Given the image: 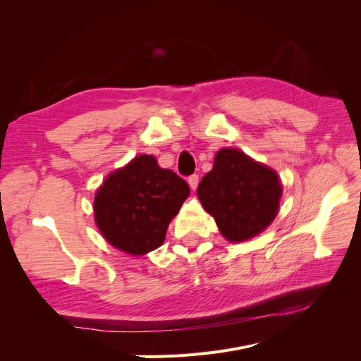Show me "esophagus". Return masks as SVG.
<instances>
[{
	"label": "esophagus",
	"mask_w": 361,
	"mask_h": 361,
	"mask_svg": "<svg viewBox=\"0 0 361 361\" xmlns=\"http://www.w3.org/2000/svg\"><path fill=\"white\" fill-rule=\"evenodd\" d=\"M188 183H190L191 190L197 188V185H199V174H191V176L188 178Z\"/></svg>",
	"instance_id": "1"
}]
</instances>
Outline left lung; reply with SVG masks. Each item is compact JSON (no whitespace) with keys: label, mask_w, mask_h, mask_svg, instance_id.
Wrapping results in <instances>:
<instances>
[{"label":"left lung","mask_w":361,"mask_h":361,"mask_svg":"<svg viewBox=\"0 0 361 361\" xmlns=\"http://www.w3.org/2000/svg\"><path fill=\"white\" fill-rule=\"evenodd\" d=\"M281 192L277 173L238 149L218 150L197 188L204 211L232 243L265 231L279 212Z\"/></svg>","instance_id":"obj_1"}]
</instances>
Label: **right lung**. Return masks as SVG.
<instances>
[{"instance_id":"add662e5","label":"right lung","mask_w":361,"mask_h":361,"mask_svg":"<svg viewBox=\"0 0 361 361\" xmlns=\"http://www.w3.org/2000/svg\"><path fill=\"white\" fill-rule=\"evenodd\" d=\"M190 187L161 169L155 157L140 155L108 174L94 197V221L114 248L141 256L162 245Z\"/></svg>"}]
</instances>
